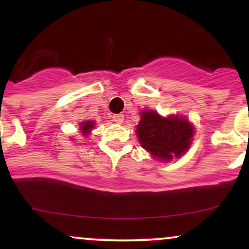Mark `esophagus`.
Returning <instances> with one entry per match:
<instances>
[{
    "mask_svg": "<svg viewBox=\"0 0 249 249\" xmlns=\"http://www.w3.org/2000/svg\"><path fill=\"white\" fill-rule=\"evenodd\" d=\"M112 119H113V122L117 123V124H122V123L124 122V115H122V113H118V115H113Z\"/></svg>",
    "mask_w": 249,
    "mask_h": 249,
    "instance_id": "34e87169",
    "label": "esophagus"
}]
</instances>
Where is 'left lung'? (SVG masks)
Returning <instances> with one entry per match:
<instances>
[{
    "instance_id": "8db88e82",
    "label": "left lung",
    "mask_w": 249,
    "mask_h": 249,
    "mask_svg": "<svg viewBox=\"0 0 249 249\" xmlns=\"http://www.w3.org/2000/svg\"><path fill=\"white\" fill-rule=\"evenodd\" d=\"M142 147L159 161L179 158L190 148L194 127L184 117L164 118L152 110L142 111L136 130Z\"/></svg>"
}]
</instances>
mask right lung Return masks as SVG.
I'll return each mask as SVG.
<instances>
[{
  "label": "right lung",
  "instance_id": "obj_1",
  "mask_svg": "<svg viewBox=\"0 0 249 249\" xmlns=\"http://www.w3.org/2000/svg\"><path fill=\"white\" fill-rule=\"evenodd\" d=\"M93 127H95V122L88 121V122L82 123L79 130H81L83 136H89V134H90V132H91V130H92Z\"/></svg>",
  "mask_w": 249,
  "mask_h": 249
}]
</instances>
